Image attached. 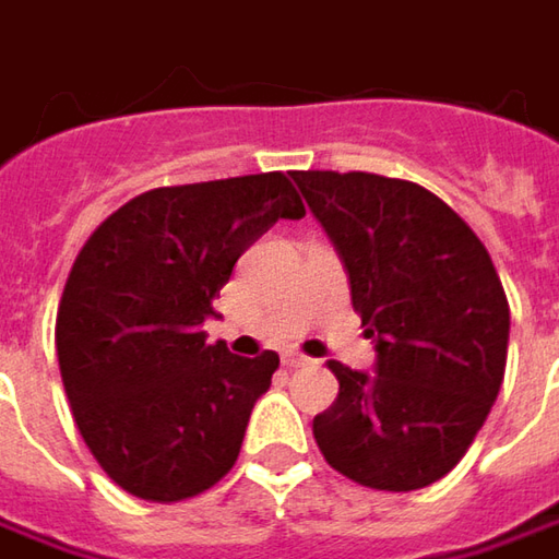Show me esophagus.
I'll return each mask as SVG.
<instances>
[{
    "instance_id": "1",
    "label": "esophagus",
    "mask_w": 559,
    "mask_h": 559,
    "mask_svg": "<svg viewBox=\"0 0 559 559\" xmlns=\"http://www.w3.org/2000/svg\"><path fill=\"white\" fill-rule=\"evenodd\" d=\"M283 364H286L289 370H298V367H308V364H313V360L311 357L298 355V352H286V355H283Z\"/></svg>"
}]
</instances>
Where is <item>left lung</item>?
<instances>
[{
  "label": "left lung",
  "instance_id": "8db88e82",
  "mask_svg": "<svg viewBox=\"0 0 559 559\" xmlns=\"http://www.w3.org/2000/svg\"><path fill=\"white\" fill-rule=\"evenodd\" d=\"M348 270L376 370L330 360L338 397L313 439L342 476L414 491L448 476L501 392L510 308L479 236L429 189L379 174L295 170Z\"/></svg>",
  "mask_w": 559,
  "mask_h": 559
}]
</instances>
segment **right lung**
Returning a JSON list of instances; mask_svg holds the SVG:
<instances>
[{"mask_svg": "<svg viewBox=\"0 0 559 559\" xmlns=\"http://www.w3.org/2000/svg\"><path fill=\"white\" fill-rule=\"evenodd\" d=\"M305 204L280 174L164 186L118 207L80 248L55 320L74 423L98 466L142 501H183L239 457L276 352L207 345L239 254Z\"/></svg>", "mask_w": 559, "mask_h": 559, "instance_id": "add662e5", "label": "right lung"}]
</instances>
